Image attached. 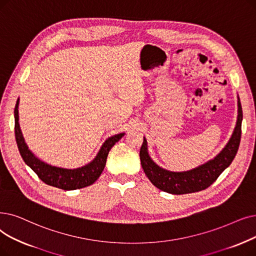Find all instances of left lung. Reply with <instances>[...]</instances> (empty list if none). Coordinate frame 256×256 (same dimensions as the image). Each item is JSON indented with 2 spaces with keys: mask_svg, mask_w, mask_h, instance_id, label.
Listing matches in <instances>:
<instances>
[{
  "mask_svg": "<svg viewBox=\"0 0 256 256\" xmlns=\"http://www.w3.org/2000/svg\"><path fill=\"white\" fill-rule=\"evenodd\" d=\"M238 115L236 126L227 146L214 160L198 166V168L182 172H174L161 168L148 156V142L144 139L140 148V160L142 168L150 181L162 192L172 194H185L201 192L212 184L234 159L238 150L242 136V104L238 102Z\"/></svg>",
  "mask_w": 256,
  "mask_h": 256,
  "instance_id": "obj_1",
  "label": "left lung"
}]
</instances>
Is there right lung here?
<instances>
[{
  "instance_id": "obj_1",
  "label": "right lung",
  "mask_w": 256,
  "mask_h": 256,
  "mask_svg": "<svg viewBox=\"0 0 256 256\" xmlns=\"http://www.w3.org/2000/svg\"><path fill=\"white\" fill-rule=\"evenodd\" d=\"M18 106V100L14 108V135L22 158H23L25 163L38 174V176L44 183L53 187L60 188V190H74L92 185L98 179L99 176L102 174L104 168L108 152L115 146V143L118 142L122 136L124 135V132H121V134L110 137L104 143L96 158L91 163L82 166L80 168L66 170L55 168V166H51L45 162H42L28 150L20 130Z\"/></svg>"
}]
</instances>
